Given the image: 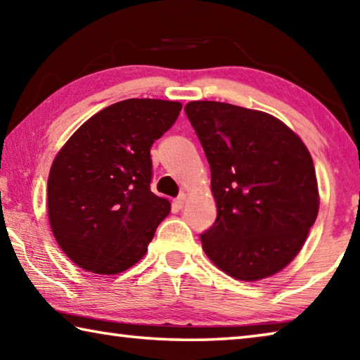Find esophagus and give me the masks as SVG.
<instances>
[{"label": "esophagus", "mask_w": 360, "mask_h": 360, "mask_svg": "<svg viewBox=\"0 0 360 360\" xmlns=\"http://www.w3.org/2000/svg\"><path fill=\"white\" fill-rule=\"evenodd\" d=\"M186 200H187V193H181V195H179V197L174 200V205H176V206H178V208L181 210V208H182V206H184V203H186Z\"/></svg>", "instance_id": "34e87169"}]
</instances>
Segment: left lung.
I'll list each match as a JSON object with an SVG mask.
<instances>
[{"mask_svg": "<svg viewBox=\"0 0 360 360\" xmlns=\"http://www.w3.org/2000/svg\"><path fill=\"white\" fill-rule=\"evenodd\" d=\"M186 114L211 168L217 217L200 235L205 254L240 281L288 266L319 211L311 154L297 133L264 111L191 101Z\"/></svg>", "mask_w": 360, "mask_h": 360, "instance_id": "left-lung-1", "label": "left lung"}]
</instances>
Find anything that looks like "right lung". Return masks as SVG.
I'll use <instances>...</instances> for the list:
<instances>
[{
  "instance_id": "right-lung-1",
  "label": "right lung",
  "mask_w": 360,
  "mask_h": 360,
  "mask_svg": "<svg viewBox=\"0 0 360 360\" xmlns=\"http://www.w3.org/2000/svg\"><path fill=\"white\" fill-rule=\"evenodd\" d=\"M179 101L130 98L85 120L58 150L47 179L53 238L85 271L117 275L138 264L172 205L150 192V146Z\"/></svg>"
}]
</instances>
